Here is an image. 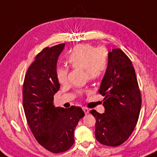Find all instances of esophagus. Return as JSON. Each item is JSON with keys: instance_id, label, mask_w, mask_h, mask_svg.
Wrapping results in <instances>:
<instances>
[{"instance_id": "esophagus-1", "label": "esophagus", "mask_w": 157, "mask_h": 157, "mask_svg": "<svg viewBox=\"0 0 157 157\" xmlns=\"http://www.w3.org/2000/svg\"><path fill=\"white\" fill-rule=\"evenodd\" d=\"M83 110H84V113H85L86 115H87V113H89V112H90V110L88 108H87V107H83Z\"/></svg>"}]
</instances>
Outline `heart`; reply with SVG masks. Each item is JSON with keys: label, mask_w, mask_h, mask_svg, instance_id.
<instances>
[{"label": "heart", "mask_w": 157, "mask_h": 157, "mask_svg": "<svg viewBox=\"0 0 157 157\" xmlns=\"http://www.w3.org/2000/svg\"><path fill=\"white\" fill-rule=\"evenodd\" d=\"M67 63L73 69H84L88 80L95 81L102 77L108 67V52L104 48H97L89 44L75 46L70 51ZM60 84H66L68 68L59 67L56 70Z\"/></svg>", "instance_id": "heart-1"}]
</instances>
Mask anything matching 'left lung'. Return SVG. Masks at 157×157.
<instances>
[{"label": "left lung", "instance_id": "1", "mask_svg": "<svg viewBox=\"0 0 157 157\" xmlns=\"http://www.w3.org/2000/svg\"><path fill=\"white\" fill-rule=\"evenodd\" d=\"M98 92L105 113L92 110L95 136L104 145L119 146L129 138L138 121L142 97L131 59L120 49L108 52V67Z\"/></svg>", "mask_w": 157, "mask_h": 157}]
</instances>
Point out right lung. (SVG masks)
I'll use <instances>...</instances> for the list:
<instances>
[{"instance_id": "obj_1", "label": "right lung", "mask_w": 157, "mask_h": 157, "mask_svg": "<svg viewBox=\"0 0 157 157\" xmlns=\"http://www.w3.org/2000/svg\"><path fill=\"white\" fill-rule=\"evenodd\" d=\"M64 44L46 47L28 68L23 85V106L28 125L40 145L55 154L74 143V131L84 117L80 107L60 108L53 105L60 84L56 75L58 58Z\"/></svg>"}]
</instances>
